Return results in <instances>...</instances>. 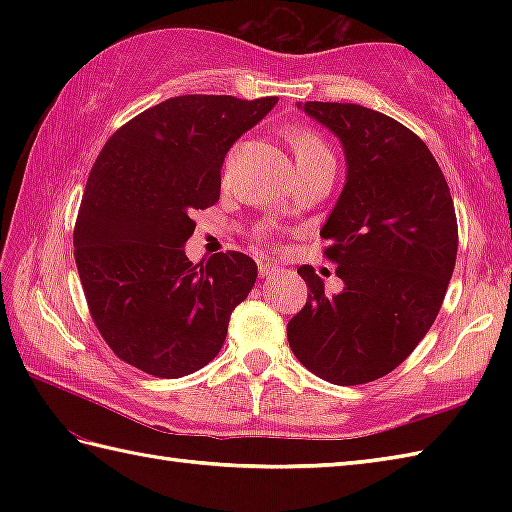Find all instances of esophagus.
<instances>
[{
	"label": "esophagus",
	"instance_id": "obj_1",
	"mask_svg": "<svg viewBox=\"0 0 512 512\" xmlns=\"http://www.w3.org/2000/svg\"><path fill=\"white\" fill-rule=\"evenodd\" d=\"M279 266L273 264V262H259V277H273V275H279Z\"/></svg>",
	"mask_w": 512,
	"mask_h": 512
}]
</instances>
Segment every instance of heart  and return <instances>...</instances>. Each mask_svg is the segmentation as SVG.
Listing matches in <instances>:
<instances>
[{
	"instance_id": "1",
	"label": "heart",
	"mask_w": 512,
	"mask_h": 512,
	"mask_svg": "<svg viewBox=\"0 0 512 512\" xmlns=\"http://www.w3.org/2000/svg\"><path fill=\"white\" fill-rule=\"evenodd\" d=\"M288 140L292 151H295L297 167H308L321 160H334L328 143L312 129H295V132L288 134Z\"/></svg>"
}]
</instances>
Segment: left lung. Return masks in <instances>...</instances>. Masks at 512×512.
Segmentation results:
<instances>
[{
    "label": "left lung",
    "instance_id": "obj_1",
    "mask_svg": "<svg viewBox=\"0 0 512 512\" xmlns=\"http://www.w3.org/2000/svg\"><path fill=\"white\" fill-rule=\"evenodd\" d=\"M299 107L343 145L345 187L321 228L343 290L325 295L314 268L301 266L310 295L288 323V343L328 383H372L438 317L458 255L451 191L429 147L394 118L354 103Z\"/></svg>",
    "mask_w": 512,
    "mask_h": 512
}]
</instances>
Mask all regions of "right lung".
Wrapping results in <instances>:
<instances>
[{"instance_id": "1", "label": "right lung", "mask_w": 512, "mask_h": 512, "mask_svg": "<svg viewBox=\"0 0 512 512\" xmlns=\"http://www.w3.org/2000/svg\"><path fill=\"white\" fill-rule=\"evenodd\" d=\"M277 101L176 96L101 149L74 224V259L96 328L125 363L180 378L222 350L257 264L226 250L193 266L184 244L193 211L220 200L228 149Z\"/></svg>"}]
</instances>
